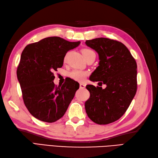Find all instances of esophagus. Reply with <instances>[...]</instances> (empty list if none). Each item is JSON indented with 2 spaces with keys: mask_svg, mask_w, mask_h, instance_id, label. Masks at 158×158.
Segmentation results:
<instances>
[{
  "mask_svg": "<svg viewBox=\"0 0 158 158\" xmlns=\"http://www.w3.org/2000/svg\"><path fill=\"white\" fill-rule=\"evenodd\" d=\"M79 87L81 89H84L85 88V85L83 84V83H80Z\"/></svg>",
  "mask_w": 158,
  "mask_h": 158,
  "instance_id": "obj_1",
  "label": "esophagus"
}]
</instances>
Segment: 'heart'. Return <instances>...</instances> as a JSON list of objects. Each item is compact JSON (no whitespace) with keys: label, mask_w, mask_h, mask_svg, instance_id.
I'll return each mask as SVG.
<instances>
[{"label":"heart","mask_w":158,"mask_h":158,"mask_svg":"<svg viewBox=\"0 0 158 158\" xmlns=\"http://www.w3.org/2000/svg\"><path fill=\"white\" fill-rule=\"evenodd\" d=\"M81 52L83 53V56H84V58L86 59L87 58H88L89 56H92V55H96L95 54V52L93 51V50L90 49H88V48H85V49H83L81 50ZM69 55V53H66L65 57H64V62L66 61V59H67V57H68ZM69 77L70 78H72L73 79L75 80V81H83V80L85 79L86 76L88 75V73L85 72V71H83V70H73L72 71H70L69 74Z\"/></svg>","instance_id":"obj_1"}]
</instances>
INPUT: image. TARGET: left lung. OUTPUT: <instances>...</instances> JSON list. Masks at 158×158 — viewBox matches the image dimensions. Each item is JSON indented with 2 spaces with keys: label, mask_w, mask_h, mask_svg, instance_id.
<instances>
[{
  "label": "left lung",
  "mask_w": 158,
  "mask_h": 158,
  "mask_svg": "<svg viewBox=\"0 0 158 158\" xmlns=\"http://www.w3.org/2000/svg\"><path fill=\"white\" fill-rule=\"evenodd\" d=\"M85 44L99 56V66L89 79L106 84L105 89L86 85L90 93L85 103L92 122L105 125L118 120L126 113L137 90L135 59L122 43L108 38L87 40Z\"/></svg>",
  "instance_id": "1"
}]
</instances>
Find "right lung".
<instances>
[{
  "label": "right lung",
  "mask_w": 158,
  "mask_h": 158,
  "mask_svg": "<svg viewBox=\"0 0 158 158\" xmlns=\"http://www.w3.org/2000/svg\"><path fill=\"white\" fill-rule=\"evenodd\" d=\"M80 41L69 42L59 36L45 38L23 50L17 69L22 98L26 108L35 118L52 123L64 115L79 88L70 78L62 85L53 83V72L63 65L64 58Z\"/></svg>",
  "instance_id": "1"
}]
</instances>
